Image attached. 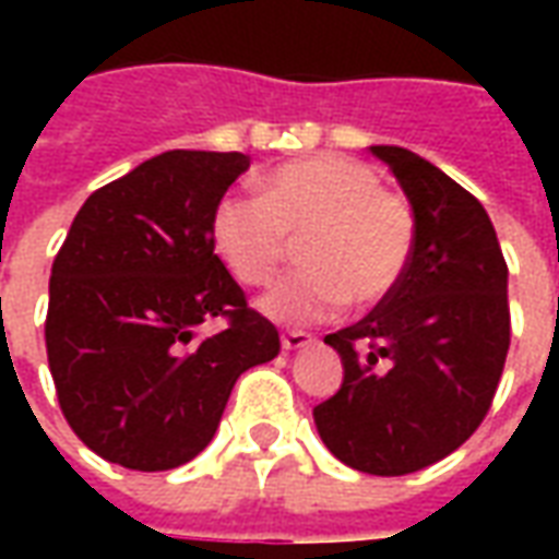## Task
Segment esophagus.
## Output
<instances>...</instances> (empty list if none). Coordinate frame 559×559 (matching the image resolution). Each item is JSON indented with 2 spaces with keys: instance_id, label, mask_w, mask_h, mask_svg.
Returning <instances> with one entry per match:
<instances>
[{
  "instance_id": "34e87169",
  "label": "esophagus",
  "mask_w": 559,
  "mask_h": 559,
  "mask_svg": "<svg viewBox=\"0 0 559 559\" xmlns=\"http://www.w3.org/2000/svg\"><path fill=\"white\" fill-rule=\"evenodd\" d=\"M314 341V335H308V332H299V329H287L284 335H281V347L284 350H302Z\"/></svg>"
}]
</instances>
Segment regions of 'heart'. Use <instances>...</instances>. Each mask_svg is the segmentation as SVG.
I'll list each match as a JSON object with an SVG mask.
<instances>
[{"instance_id": "heart-1", "label": "heart", "mask_w": 559, "mask_h": 559, "mask_svg": "<svg viewBox=\"0 0 559 559\" xmlns=\"http://www.w3.org/2000/svg\"><path fill=\"white\" fill-rule=\"evenodd\" d=\"M212 242L248 287L275 278L299 242L308 269L281 281L260 308L281 323H320L347 302L374 308L399 290L416 248V215L368 164L314 155L266 173L263 197H224Z\"/></svg>"}]
</instances>
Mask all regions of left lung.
<instances>
[{
  "label": "left lung",
  "instance_id": "8db88e82",
  "mask_svg": "<svg viewBox=\"0 0 559 559\" xmlns=\"http://www.w3.org/2000/svg\"><path fill=\"white\" fill-rule=\"evenodd\" d=\"M404 188L416 248L399 290L326 335L344 383L314 407L317 431L347 467L404 476L476 431L509 353L503 251L476 197L401 146H371Z\"/></svg>",
  "mask_w": 559,
  "mask_h": 559
}]
</instances>
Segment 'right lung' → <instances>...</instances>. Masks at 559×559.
<instances>
[{
  "label": "right lung",
  "instance_id": "right-lung-1",
  "mask_svg": "<svg viewBox=\"0 0 559 559\" xmlns=\"http://www.w3.org/2000/svg\"><path fill=\"white\" fill-rule=\"evenodd\" d=\"M242 152L173 148L92 191L50 272L47 362L62 416L119 467L173 469L215 437L233 383L275 359L278 329L212 242ZM218 316L215 336L199 326Z\"/></svg>",
  "mask_w": 559,
  "mask_h": 559
}]
</instances>
